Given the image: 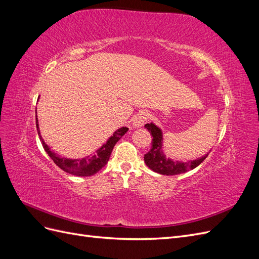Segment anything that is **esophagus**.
<instances>
[{
    "label": "esophagus",
    "instance_id": "obj_1",
    "mask_svg": "<svg viewBox=\"0 0 259 259\" xmlns=\"http://www.w3.org/2000/svg\"><path fill=\"white\" fill-rule=\"evenodd\" d=\"M149 114L147 112H139L135 115L134 120H133V126L134 127H142L144 123L148 120Z\"/></svg>",
    "mask_w": 259,
    "mask_h": 259
}]
</instances>
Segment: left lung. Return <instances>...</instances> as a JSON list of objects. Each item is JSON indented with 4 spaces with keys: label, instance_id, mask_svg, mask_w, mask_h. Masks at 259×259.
I'll list each match as a JSON object with an SVG mask.
<instances>
[{
    "label": "left lung",
    "instance_id": "8db88e82",
    "mask_svg": "<svg viewBox=\"0 0 259 259\" xmlns=\"http://www.w3.org/2000/svg\"><path fill=\"white\" fill-rule=\"evenodd\" d=\"M145 127L150 132L153 139L151 144V149L149 150V152L145 154L144 159H145L146 165L153 171H155V173L166 175V176L186 173V171L191 170L197 167L198 165H200V164L206 159L207 154L203 155L200 159L185 162V163L166 159L165 155H164L162 151L163 134H162L161 128H159L153 123L146 124Z\"/></svg>",
    "mask_w": 259,
    "mask_h": 259
}]
</instances>
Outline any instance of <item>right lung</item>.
<instances>
[{
	"instance_id": "add662e5",
	"label": "right lung",
	"mask_w": 259,
	"mask_h": 259,
	"mask_svg": "<svg viewBox=\"0 0 259 259\" xmlns=\"http://www.w3.org/2000/svg\"><path fill=\"white\" fill-rule=\"evenodd\" d=\"M36 128H37L38 136H40L44 150L48 152V154L54 161V163L62 170L67 171V173L75 175V176H81V177L92 176L103 168L108 163L115 144L119 142L121 137L128 131L127 127H121L117 131H115L114 134L107 140V143L104 144L95 153L90 156H85V158H82V159H67V158H61V156L53 152L51 150V148L44 143L43 138L40 135V131H38L37 117H36Z\"/></svg>"
}]
</instances>
